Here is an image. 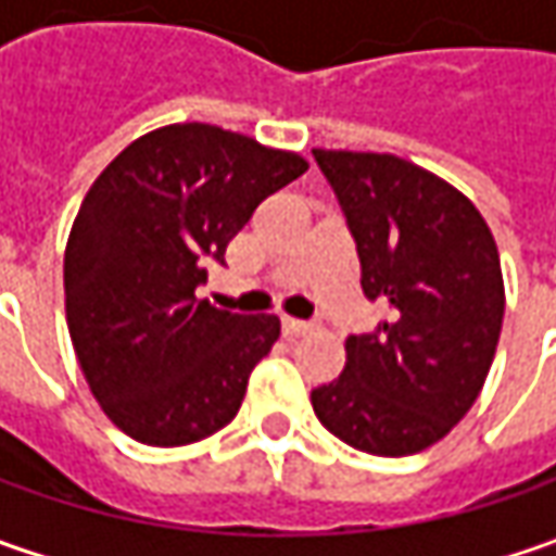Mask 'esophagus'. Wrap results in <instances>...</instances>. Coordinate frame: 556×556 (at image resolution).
Returning <instances> with one entry per match:
<instances>
[{"instance_id": "esophagus-1", "label": "esophagus", "mask_w": 556, "mask_h": 556, "mask_svg": "<svg viewBox=\"0 0 556 556\" xmlns=\"http://www.w3.org/2000/svg\"><path fill=\"white\" fill-rule=\"evenodd\" d=\"M281 328H285V333H288V337H300V333L312 331V321H303V318H290V315H285V318H281Z\"/></svg>"}]
</instances>
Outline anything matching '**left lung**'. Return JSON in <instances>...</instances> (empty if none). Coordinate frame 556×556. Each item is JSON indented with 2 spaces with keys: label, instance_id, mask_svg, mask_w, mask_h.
Instances as JSON below:
<instances>
[{
  "label": "left lung",
  "instance_id": "left-lung-1",
  "mask_svg": "<svg viewBox=\"0 0 556 556\" xmlns=\"http://www.w3.org/2000/svg\"><path fill=\"white\" fill-rule=\"evenodd\" d=\"M312 154L353 231L362 290L387 306L377 331L346 337V368L312 390V408L358 452L415 455L470 412L492 368L504 318L498 247L480 210L417 163Z\"/></svg>",
  "mask_w": 556,
  "mask_h": 556
}]
</instances>
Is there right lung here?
Here are the masks:
<instances>
[{"label": "right lung", "instance_id": "right-lung-1", "mask_svg": "<svg viewBox=\"0 0 556 556\" xmlns=\"http://www.w3.org/2000/svg\"><path fill=\"white\" fill-rule=\"evenodd\" d=\"M309 169L293 151L210 123H173L123 148L76 213L64 306L86 383L126 437L191 445L238 415L278 315L198 300L206 260L253 210Z\"/></svg>", "mask_w": 556, "mask_h": 556}]
</instances>
